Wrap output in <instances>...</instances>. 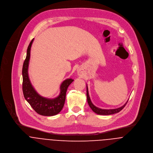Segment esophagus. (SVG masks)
<instances>
[{
	"instance_id": "1",
	"label": "esophagus",
	"mask_w": 153,
	"mask_h": 153,
	"mask_svg": "<svg viewBox=\"0 0 153 153\" xmlns=\"http://www.w3.org/2000/svg\"><path fill=\"white\" fill-rule=\"evenodd\" d=\"M79 74H80V73H79Z\"/></svg>"
}]
</instances>
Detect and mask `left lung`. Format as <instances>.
<instances>
[{
  "label": "left lung",
  "instance_id": "left-lung-1",
  "mask_svg": "<svg viewBox=\"0 0 153 153\" xmlns=\"http://www.w3.org/2000/svg\"><path fill=\"white\" fill-rule=\"evenodd\" d=\"M86 96H87V100H88V104L89 105V107H91V108L92 110V111L94 112H95V113L98 114H100V115H111V114H113L115 113H117L119 112H120L126 105L128 101L126 102V104L125 105H123V106H122L120 108H116V109H109V110H106V109H101L100 108L98 107H97L96 106H95L92 102H91L89 95V92H88V86H86Z\"/></svg>",
  "mask_w": 153,
  "mask_h": 153
}]
</instances>
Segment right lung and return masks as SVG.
<instances>
[{
    "label": "right lung",
    "mask_w": 153,
    "mask_h": 153,
    "mask_svg": "<svg viewBox=\"0 0 153 153\" xmlns=\"http://www.w3.org/2000/svg\"><path fill=\"white\" fill-rule=\"evenodd\" d=\"M33 40L34 39H32L28 46L27 56L22 66V91L24 97L31 107L39 114L45 116H55L62 109L65 101L67 88L74 80L72 79L65 80L60 86L59 95L55 98L49 99L40 96L33 87L28 74L30 50Z\"/></svg>",
    "instance_id": "obj_1"
}]
</instances>
